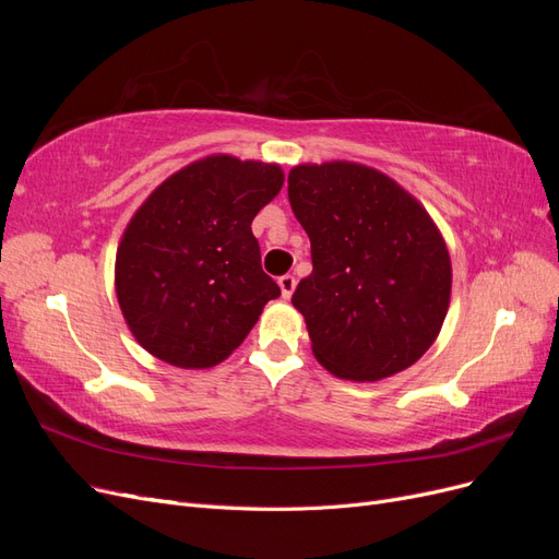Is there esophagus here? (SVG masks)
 <instances>
[{
	"label": "esophagus",
	"mask_w": 559,
	"mask_h": 559,
	"mask_svg": "<svg viewBox=\"0 0 559 559\" xmlns=\"http://www.w3.org/2000/svg\"><path fill=\"white\" fill-rule=\"evenodd\" d=\"M277 284H280V289H282V298H292V294L296 289V277L294 275H282L277 280Z\"/></svg>",
	"instance_id": "34e87169"
}]
</instances>
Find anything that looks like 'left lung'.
I'll return each instance as SVG.
<instances>
[{"instance_id":"left-lung-1","label":"left lung","mask_w":559,"mask_h":559,"mask_svg":"<svg viewBox=\"0 0 559 559\" xmlns=\"http://www.w3.org/2000/svg\"><path fill=\"white\" fill-rule=\"evenodd\" d=\"M289 202L312 247L294 292L312 352L329 373L376 382L425 354L450 308L441 230L394 179L359 163L296 165Z\"/></svg>"}]
</instances>
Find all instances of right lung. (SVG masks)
<instances>
[{"instance_id": "1", "label": "right lung", "mask_w": 559, "mask_h": 559, "mask_svg": "<svg viewBox=\"0 0 559 559\" xmlns=\"http://www.w3.org/2000/svg\"><path fill=\"white\" fill-rule=\"evenodd\" d=\"M282 183L275 163L218 154L167 177L134 212L116 251V296L146 352L212 368L242 345L280 296L251 222Z\"/></svg>"}]
</instances>
